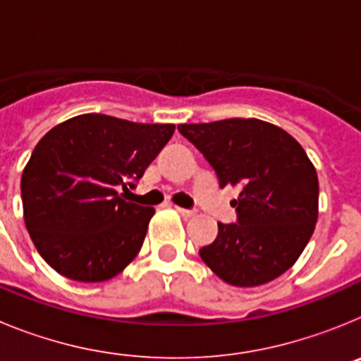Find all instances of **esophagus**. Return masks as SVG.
<instances>
[{
	"instance_id": "esophagus-1",
	"label": "esophagus",
	"mask_w": 361,
	"mask_h": 361,
	"mask_svg": "<svg viewBox=\"0 0 361 361\" xmlns=\"http://www.w3.org/2000/svg\"><path fill=\"white\" fill-rule=\"evenodd\" d=\"M175 209H177L178 213H180V215L184 216V219H190V216H193L195 215V212H193V209H186V208H180V206H175Z\"/></svg>"
}]
</instances>
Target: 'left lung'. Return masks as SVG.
<instances>
[{
    "instance_id": "8db88e82",
    "label": "left lung",
    "mask_w": 361,
    "mask_h": 361,
    "mask_svg": "<svg viewBox=\"0 0 361 361\" xmlns=\"http://www.w3.org/2000/svg\"><path fill=\"white\" fill-rule=\"evenodd\" d=\"M209 162L220 188L237 186V222L200 247L204 264L224 282L255 288L298 260L318 219V177L304 148L260 119L178 124Z\"/></svg>"
}]
</instances>
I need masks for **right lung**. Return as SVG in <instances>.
Segmentation results:
<instances>
[{
    "instance_id": "add662e5",
    "label": "right lung",
    "mask_w": 361,
    "mask_h": 361,
    "mask_svg": "<svg viewBox=\"0 0 361 361\" xmlns=\"http://www.w3.org/2000/svg\"><path fill=\"white\" fill-rule=\"evenodd\" d=\"M173 124L85 114L37 142L21 177L23 215L44 262L70 280L104 282L141 251L155 209L126 202Z\"/></svg>"
}]
</instances>
